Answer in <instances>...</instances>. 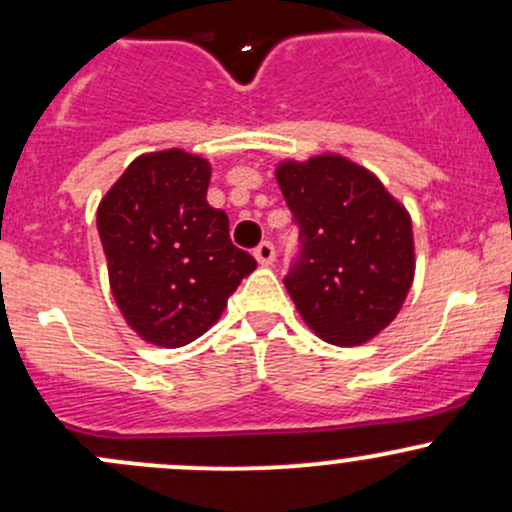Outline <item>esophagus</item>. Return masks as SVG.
Returning a JSON list of instances; mask_svg holds the SVG:
<instances>
[{
  "label": "esophagus",
  "instance_id": "obj_1",
  "mask_svg": "<svg viewBox=\"0 0 512 512\" xmlns=\"http://www.w3.org/2000/svg\"><path fill=\"white\" fill-rule=\"evenodd\" d=\"M255 257L260 265L267 267V265H272L274 257H277V250H274V245L269 243V240H262V243L255 247Z\"/></svg>",
  "mask_w": 512,
  "mask_h": 512
}]
</instances>
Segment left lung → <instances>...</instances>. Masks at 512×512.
Masks as SVG:
<instances>
[{
	"instance_id": "left-lung-1",
	"label": "left lung",
	"mask_w": 512,
	"mask_h": 512,
	"mask_svg": "<svg viewBox=\"0 0 512 512\" xmlns=\"http://www.w3.org/2000/svg\"><path fill=\"white\" fill-rule=\"evenodd\" d=\"M299 252L284 286L301 318L333 345H362L386 328L413 284L408 211L384 184L340 155L277 170Z\"/></svg>"
}]
</instances>
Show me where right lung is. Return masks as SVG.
<instances>
[{
	"label": "right lung",
	"mask_w": 512,
	"mask_h": 512,
	"mask_svg": "<svg viewBox=\"0 0 512 512\" xmlns=\"http://www.w3.org/2000/svg\"><path fill=\"white\" fill-rule=\"evenodd\" d=\"M211 165L184 150L140 155L101 199L97 230L111 294L143 340L182 347L221 318L257 267L206 201Z\"/></svg>",
	"instance_id": "obj_1"
}]
</instances>
